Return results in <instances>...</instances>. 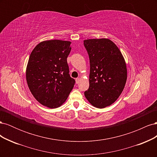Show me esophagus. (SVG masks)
Here are the masks:
<instances>
[{"instance_id": "esophagus-1", "label": "esophagus", "mask_w": 157, "mask_h": 157, "mask_svg": "<svg viewBox=\"0 0 157 157\" xmlns=\"http://www.w3.org/2000/svg\"><path fill=\"white\" fill-rule=\"evenodd\" d=\"M75 81H76V83L78 84L79 82V81H80V78H77L75 79Z\"/></svg>"}]
</instances>
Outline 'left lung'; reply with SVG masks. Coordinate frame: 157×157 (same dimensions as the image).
I'll return each instance as SVG.
<instances>
[{"instance_id": "8db88e82", "label": "left lung", "mask_w": 157, "mask_h": 157, "mask_svg": "<svg viewBox=\"0 0 157 157\" xmlns=\"http://www.w3.org/2000/svg\"><path fill=\"white\" fill-rule=\"evenodd\" d=\"M90 59L89 88L84 96L97 108L111 105L124 90L126 65L117 45L107 39L84 40Z\"/></svg>"}]
</instances>
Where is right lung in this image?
I'll return each mask as SVG.
<instances>
[{
    "mask_svg": "<svg viewBox=\"0 0 157 157\" xmlns=\"http://www.w3.org/2000/svg\"><path fill=\"white\" fill-rule=\"evenodd\" d=\"M71 42L60 40L41 42L33 50L26 69V79L33 96L42 105L61 106L75 84L70 77L67 58Z\"/></svg>",
    "mask_w": 157,
    "mask_h": 157,
    "instance_id": "right-lung-1",
    "label": "right lung"
}]
</instances>
